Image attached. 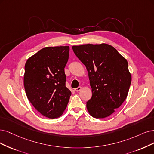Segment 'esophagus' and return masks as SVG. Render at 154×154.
Segmentation results:
<instances>
[{
	"mask_svg": "<svg viewBox=\"0 0 154 154\" xmlns=\"http://www.w3.org/2000/svg\"><path fill=\"white\" fill-rule=\"evenodd\" d=\"M81 89H82V87H81V86H79L78 88H77L75 89V91L78 92V91H81Z\"/></svg>",
	"mask_w": 154,
	"mask_h": 154,
	"instance_id": "esophagus-1",
	"label": "esophagus"
}]
</instances>
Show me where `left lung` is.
Here are the masks:
<instances>
[{
	"instance_id": "left-lung-1",
	"label": "left lung",
	"mask_w": 154,
	"mask_h": 154,
	"mask_svg": "<svg viewBox=\"0 0 154 154\" xmlns=\"http://www.w3.org/2000/svg\"><path fill=\"white\" fill-rule=\"evenodd\" d=\"M72 49L88 72L92 97L86 103L89 114L103 119L126 99L131 82L127 60L106 44L73 45Z\"/></svg>"
}]
</instances>
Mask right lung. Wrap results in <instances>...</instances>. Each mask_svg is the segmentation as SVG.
Instances as JSON below:
<instances>
[{
	"instance_id": "obj_1",
	"label": "right lung",
	"mask_w": 154,
	"mask_h": 154,
	"mask_svg": "<svg viewBox=\"0 0 154 154\" xmlns=\"http://www.w3.org/2000/svg\"><path fill=\"white\" fill-rule=\"evenodd\" d=\"M69 46L46 47L28 58L25 66L24 86L27 98L44 116H61L72 93L65 86L64 68Z\"/></svg>"
}]
</instances>
